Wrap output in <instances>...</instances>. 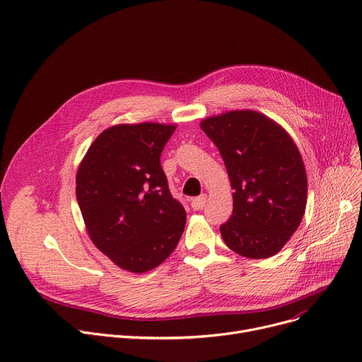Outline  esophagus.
<instances>
[{"label":"esophagus","instance_id":"34e87169","mask_svg":"<svg viewBox=\"0 0 362 362\" xmlns=\"http://www.w3.org/2000/svg\"><path fill=\"white\" fill-rule=\"evenodd\" d=\"M190 205H192V208H193L194 211L204 209V208H205V205H206V194H201V196H198V198L192 199Z\"/></svg>","mask_w":362,"mask_h":362}]
</instances>
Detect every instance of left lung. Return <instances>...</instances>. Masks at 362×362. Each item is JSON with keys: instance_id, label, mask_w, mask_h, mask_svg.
<instances>
[{"instance_id": "8db88e82", "label": "left lung", "mask_w": 362, "mask_h": 362, "mask_svg": "<svg viewBox=\"0 0 362 362\" xmlns=\"http://www.w3.org/2000/svg\"><path fill=\"white\" fill-rule=\"evenodd\" d=\"M201 128L218 147L234 189L222 240L243 257H273L306 209L308 176L298 146L280 124L252 110L208 117Z\"/></svg>"}]
</instances>
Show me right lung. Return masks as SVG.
Returning a JSON list of instances; mask_svg holds the SVG:
<instances>
[{"mask_svg":"<svg viewBox=\"0 0 362 362\" xmlns=\"http://www.w3.org/2000/svg\"><path fill=\"white\" fill-rule=\"evenodd\" d=\"M175 124H117L98 136L76 173L86 233L115 266L146 273L176 248L186 223L170 194L160 154Z\"/></svg>","mask_w":362,"mask_h":362,"instance_id":"add662e5","label":"right lung"}]
</instances>
